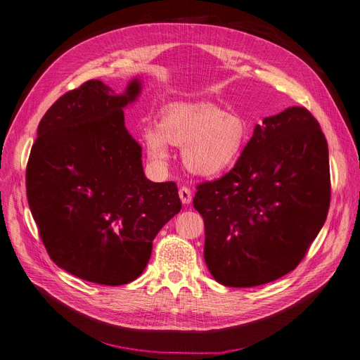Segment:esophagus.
Returning <instances> with one entry per match:
<instances>
[{
    "instance_id": "34e87169",
    "label": "esophagus",
    "mask_w": 360,
    "mask_h": 360,
    "mask_svg": "<svg viewBox=\"0 0 360 360\" xmlns=\"http://www.w3.org/2000/svg\"><path fill=\"white\" fill-rule=\"evenodd\" d=\"M179 197H181V201L184 202V205H190L191 202V198H193V193H191V188H188V186H181L179 188Z\"/></svg>"
}]
</instances>
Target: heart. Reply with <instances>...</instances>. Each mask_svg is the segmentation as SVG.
<instances>
[{"instance_id": "b5f03b06", "label": "heart", "mask_w": 360, "mask_h": 360, "mask_svg": "<svg viewBox=\"0 0 360 360\" xmlns=\"http://www.w3.org/2000/svg\"><path fill=\"white\" fill-rule=\"evenodd\" d=\"M143 138L154 162L167 159V143L184 146L185 166L194 174L213 176L237 163L250 131L244 119L213 104L172 105L162 113L159 124H147Z\"/></svg>"}]
</instances>
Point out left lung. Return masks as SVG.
<instances>
[{
	"label": "left lung",
	"mask_w": 360,
	"mask_h": 360,
	"mask_svg": "<svg viewBox=\"0 0 360 360\" xmlns=\"http://www.w3.org/2000/svg\"><path fill=\"white\" fill-rule=\"evenodd\" d=\"M328 144L318 120L290 107L256 124L229 172L197 185L205 260L219 284L256 287L294 271L330 209Z\"/></svg>",
	"instance_id": "left-lung-1"
}]
</instances>
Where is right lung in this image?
<instances>
[{"instance_id":"obj_1","label":"right lung","mask_w":360,"mask_h":360,"mask_svg":"<svg viewBox=\"0 0 360 360\" xmlns=\"http://www.w3.org/2000/svg\"><path fill=\"white\" fill-rule=\"evenodd\" d=\"M134 79L116 96L98 79L61 96L38 124L26 166V195L51 260L101 285L136 279L158 232L182 207L174 181L146 178L141 147L122 108L138 96Z\"/></svg>"}]
</instances>
